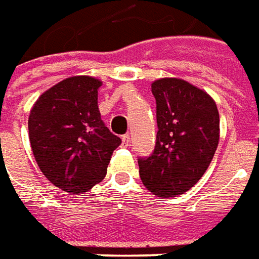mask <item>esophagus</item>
<instances>
[{"mask_svg":"<svg viewBox=\"0 0 259 259\" xmlns=\"http://www.w3.org/2000/svg\"><path fill=\"white\" fill-rule=\"evenodd\" d=\"M130 145H131V137H130L128 134H126V135H124V137H122V146L128 148Z\"/></svg>","mask_w":259,"mask_h":259,"instance_id":"obj_1","label":"esophagus"}]
</instances>
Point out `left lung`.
<instances>
[{
    "instance_id": "1",
    "label": "left lung",
    "mask_w": 259,
    "mask_h": 259,
    "mask_svg": "<svg viewBox=\"0 0 259 259\" xmlns=\"http://www.w3.org/2000/svg\"><path fill=\"white\" fill-rule=\"evenodd\" d=\"M157 135L153 153L138 159L139 176L152 194L177 197L201 180L219 144V111L202 89L179 78L152 83Z\"/></svg>"
}]
</instances>
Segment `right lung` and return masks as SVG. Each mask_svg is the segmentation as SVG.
Returning a JSON list of instances; mask_svg holds the SVG:
<instances>
[{
    "label": "right lung",
    "instance_id": "right-lung-1",
    "mask_svg": "<svg viewBox=\"0 0 259 259\" xmlns=\"http://www.w3.org/2000/svg\"><path fill=\"white\" fill-rule=\"evenodd\" d=\"M102 80L71 76L40 95L29 114V139L38 168L68 194H83L106 177L121 139L97 106Z\"/></svg>",
    "mask_w": 259,
    "mask_h": 259
}]
</instances>
